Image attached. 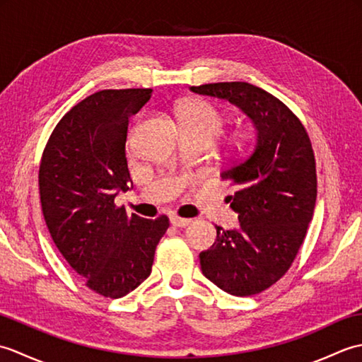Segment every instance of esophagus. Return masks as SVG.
Instances as JSON below:
<instances>
[{"mask_svg":"<svg viewBox=\"0 0 362 362\" xmlns=\"http://www.w3.org/2000/svg\"><path fill=\"white\" fill-rule=\"evenodd\" d=\"M191 219H185V218H179V216H171V224L174 227H187L191 224Z\"/></svg>","mask_w":362,"mask_h":362,"instance_id":"obj_1","label":"esophagus"}]
</instances>
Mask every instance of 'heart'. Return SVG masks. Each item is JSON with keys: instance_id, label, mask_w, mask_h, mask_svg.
Returning a JSON list of instances; mask_svg holds the SVG:
<instances>
[{"instance_id": "b5f03b06", "label": "heart", "mask_w": 362, "mask_h": 362, "mask_svg": "<svg viewBox=\"0 0 362 362\" xmlns=\"http://www.w3.org/2000/svg\"><path fill=\"white\" fill-rule=\"evenodd\" d=\"M179 119L185 134H196L210 138L221 135L226 126V118L216 105L209 101H191L185 104L179 112ZM135 126L130 132H134Z\"/></svg>"}]
</instances>
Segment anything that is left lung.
<instances>
[{
    "mask_svg": "<svg viewBox=\"0 0 362 362\" xmlns=\"http://www.w3.org/2000/svg\"><path fill=\"white\" fill-rule=\"evenodd\" d=\"M191 91L227 99L257 129L255 148L221 174L236 189L226 201L240 228L216 226V241L199 255L202 274L218 288L255 296L288 272L313 219L317 174L311 140L288 105L252 83H205Z\"/></svg>",
    "mask_w": 362,
    "mask_h": 362,
    "instance_id": "obj_1",
    "label": "left lung"
}]
</instances>
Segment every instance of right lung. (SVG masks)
I'll return each mask as SVG.
<instances>
[{"label":"right lung","instance_id":"right-lung-1","mask_svg":"<svg viewBox=\"0 0 362 362\" xmlns=\"http://www.w3.org/2000/svg\"><path fill=\"white\" fill-rule=\"evenodd\" d=\"M151 88L101 90L76 104L45 146L38 189L54 244L96 294L119 298L151 275L169 219H143L115 205L129 189V117Z\"/></svg>","mask_w":362,"mask_h":362}]
</instances>
